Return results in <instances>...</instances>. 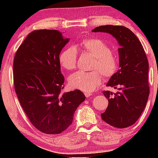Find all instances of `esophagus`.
<instances>
[{
  "instance_id": "1",
  "label": "esophagus",
  "mask_w": 158,
  "mask_h": 158,
  "mask_svg": "<svg viewBox=\"0 0 158 158\" xmlns=\"http://www.w3.org/2000/svg\"><path fill=\"white\" fill-rule=\"evenodd\" d=\"M92 95V93L91 92H85V97H90V96H91Z\"/></svg>"
}]
</instances>
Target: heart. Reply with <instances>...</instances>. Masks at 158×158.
Returning <instances> with one entry per match:
<instances>
[{"instance_id": "obj_1", "label": "heart", "mask_w": 158, "mask_h": 158, "mask_svg": "<svg viewBox=\"0 0 158 158\" xmlns=\"http://www.w3.org/2000/svg\"><path fill=\"white\" fill-rule=\"evenodd\" d=\"M80 49L84 52L94 57L91 71H77L69 77V85L74 89L84 92H91L102 82V75L110 79L117 73L119 60L113 53L109 45L98 38H87L80 44ZM77 51L75 47H70L64 49L60 55V62L65 70H71L76 68Z\"/></svg>"}]
</instances>
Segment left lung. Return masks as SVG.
Segmentation results:
<instances>
[{
	"instance_id": "obj_1",
	"label": "left lung",
	"mask_w": 158,
	"mask_h": 158,
	"mask_svg": "<svg viewBox=\"0 0 158 158\" xmlns=\"http://www.w3.org/2000/svg\"><path fill=\"white\" fill-rule=\"evenodd\" d=\"M92 32L111 34L120 45V69L106 84L118 88V91L114 94L109 90L103 92L109 99V106L101 114V118L116 128L130 127L141 116L150 94L149 63L145 52L135 34L123 26H100Z\"/></svg>"
}]
</instances>
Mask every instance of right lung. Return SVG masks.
<instances>
[{"label":"right lung","mask_w":158,"mask_h":158,"mask_svg":"<svg viewBox=\"0 0 158 158\" xmlns=\"http://www.w3.org/2000/svg\"><path fill=\"white\" fill-rule=\"evenodd\" d=\"M68 42L57 30H35L20 45L14 60V88L21 107L34 127L48 135L68 129L85 99L80 90L62 92L64 78L59 56Z\"/></svg>","instance_id":"obj_1"}]
</instances>
